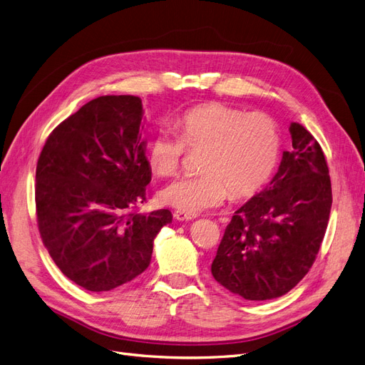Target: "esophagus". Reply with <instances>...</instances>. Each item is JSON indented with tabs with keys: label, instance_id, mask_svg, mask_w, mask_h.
<instances>
[{
	"label": "esophagus",
	"instance_id": "esophagus-1",
	"mask_svg": "<svg viewBox=\"0 0 365 365\" xmlns=\"http://www.w3.org/2000/svg\"><path fill=\"white\" fill-rule=\"evenodd\" d=\"M173 216H174V219L179 220V222L192 220V219H194V216H189V215H186V213H183V212H179V210L174 212V213H173Z\"/></svg>",
	"mask_w": 365,
	"mask_h": 365
}]
</instances>
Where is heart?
Returning a JSON list of instances; mask_svg holds the SVG:
<instances>
[{
    "mask_svg": "<svg viewBox=\"0 0 365 365\" xmlns=\"http://www.w3.org/2000/svg\"><path fill=\"white\" fill-rule=\"evenodd\" d=\"M178 135L158 131L148 143L150 171L168 178L180 168L186 148L204 150L202 174L167 185L160 198L189 216L217 207L231 195L250 198L270 180L279 161L280 138L274 120L261 112L246 113L222 103L186 110L176 120Z\"/></svg>",
    "mask_w": 365,
    "mask_h": 365,
    "instance_id": "heart-1",
    "label": "heart"
}]
</instances>
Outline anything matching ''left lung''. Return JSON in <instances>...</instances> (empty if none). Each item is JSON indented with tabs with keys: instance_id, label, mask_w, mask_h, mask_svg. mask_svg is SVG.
<instances>
[{
	"instance_id": "1",
	"label": "left lung",
	"mask_w": 365,
	"mask_h": 365,
	"mask_svg": "<svg viewBox=\"0 0 365 365\" xmlns=\"http://www.w3.org/2000/svg\"><path fill=\"white\" fill-rule=\"evenodd\" d=\"M292 145L262 191L228 224L212 274L230 292L264 301L289 292L318 255L332 194L325 155L314 137L291 123Z\"/></svg>"
}]
</instances>
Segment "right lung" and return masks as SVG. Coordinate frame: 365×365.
I'll return each mask as SVG.
<instances>
[{
  "label": "right lung",
  "instance_id": "add662e5",
  "mask_svg": "<svg viewBox=\"0 0 365 365\" xmlns=\"http://www.w3.org/2000/svg\"><path fill=\"white\" fill-rule=\"evenodd\" d=\"M143 113L134 95H103L61 122L38 158L41 240L64 276L92 292L143 273L156 234L173 220L165 209L137 212L152 179Z\"/></svg>",
  "mask_w": 365,
  "mask_h": 365
}]
</instances>
